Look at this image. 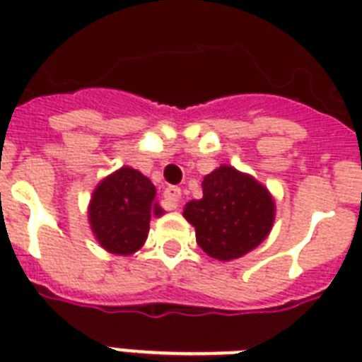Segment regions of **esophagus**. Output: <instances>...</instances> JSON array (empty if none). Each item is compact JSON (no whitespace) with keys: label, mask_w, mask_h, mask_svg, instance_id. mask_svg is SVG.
I'll list each match as a JSON object with an SVG mask.
<instances>
[{"label":"esophagus","mask_w":362,"mask_h":362,"mask_svg":"<svg viewBox=\"0 0 362 362\" xmlns=\"http://www.w3.org/2000/svg\"><path fill=\"white\" fill-rule=\"evenodd\" d=\"M163 197H165V201L169 203L170 209H176V206H178V203H180L182 189L180 187H175V186L167 187V189L163 192Z\"/></svg>","instance_id":"esophagus-1"}]
</instances>
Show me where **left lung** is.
<instances>
[{"instance_id":"left-lung-1","label":"left lung","mask_w":362,"mask_h":362,"mask_svg":"<svg viewBox=\"0 0 362 362\" xmlns=\"http://www.w3.org/2000/svg\"><path fill=\"white\" fill-rule=\"evenodd\" d=\"M184 218L195 227L197 244L206 255L231 261L269 237L274 201L253 176L221 165L204 176L203 199L189 201Z\"/></svg>"}]
</instances>
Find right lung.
<instances>
[{"label":"right lung","instance_id":"add662e5","mask_svg":"<svg viewBox=\"0 0 362 362\" xmlns=\"http://www.w3.org/2000/svg\"><path fill=\"white\" fill-rule=\"evenodd\" d=\"M156 186L131 167H122L101 180L90 201L88 220L101 246L116 255L141 250L150 231V218L161 216Z\"/></svg>","mask_w":362,"mask_h":362}]
</instances>
